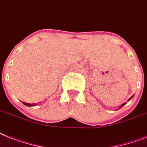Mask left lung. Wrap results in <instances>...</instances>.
Listing matches in <instances>:
<instances>
[{
  "label": "left lung",
  "mask_w": 147,
  "mask_h": 147,
  "mask_svg": "<svg viewBox=\"0 0 147 147\" xmlns=\"http://www.w3.org/2000/svg\"><path fill=\"white\" fill-rule=\"evenodd\" d=\"M131 98H132V96H131V98H130V99H129V100H131ZM125 103H126V102H124L123 104L121 105V107H123V106H124V105H125Z\"/></svg>",
  "instance_id": "1"
}]
</instances>
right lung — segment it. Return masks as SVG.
I'll use <instances>...</instances> for the list:
<instances>
[{"instance_id": "obj_1", "label": "right lung", "mask_w": 147, "mask_h": 147, "mask_svg": "<svg viewBox=\"0 0 147 147\" xmlns=\"http://www.w3.org/2000/svg\"><path fill=\"white\" fill-rule=\"evenodd\" d=\"M23 102L24 105H26V106H28V107H32V106H34V103H33V104H31V103H27V102Z\"/></svg>"}]
</instances>
